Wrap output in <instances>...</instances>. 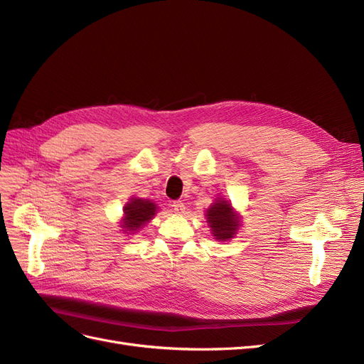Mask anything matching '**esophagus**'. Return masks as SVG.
Returning a JSON list of instances; mask_svg holds the SVG:
<instances>
[{"label":"esophagus","mask_w":364,"mask_h":364,"mask_svg":"<svg viewBox=\"0 0 364 364\" xmlns=\"http://www.w3.org/2000/svg\"><path fill=\"white\" fill-rule=\"evenodd\" d=\"M171 206H173V211H174L176 214H183V213H185V203L181 202V200L173 202Z\"/></svg>","instance_id":"1"}]
</instances>
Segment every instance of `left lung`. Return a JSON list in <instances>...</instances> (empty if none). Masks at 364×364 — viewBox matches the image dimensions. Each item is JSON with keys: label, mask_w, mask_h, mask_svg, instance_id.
I'll use <instances>...</instances> for the list:
<instances>
[{"label": "left lung", "mask_w": 364, "mask_h": 364, "mask_svg": "<svg viewBox=\"0 0 364 364\" xmlns=\"http://www.w3.org/2000/svg\"><path fill=\"white\" fill-rule=\"evenodd\" d=\"M206 222L211 232L218 241H228L237 234L240 226V215L234 211L232 205L222 197L217 199L206 211Z\"/></svg>", "instance_id": "obj_1"}]
</instances>
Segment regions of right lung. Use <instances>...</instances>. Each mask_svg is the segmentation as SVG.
Wrapping results in <instances>:
<instances>
[{
    "mask_svg": "<svg viewBox=\"0 0 364 364\" xmlns=\"http://www.w3.org/2000/svg\"><path fill=\"white\" fill-rule=\"evenodd\" d=\"M158 206L147 200V199H138V197H132V199L124 205V218L121 220V228L126 234L136 232L147 222L155 217Z\"/></svg>",
    "mask_w": 364,
    "mask_h": 364,
    "instance_id": "add662e5",
    "label": "right lung"
}]
</instances>
